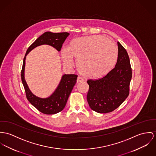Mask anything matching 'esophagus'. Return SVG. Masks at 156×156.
I'll list each match as a JSON object with an SVG mask.
<instances>
[{"mask_svg": "<svg viewBox=\"0 0 156 156\" xmlns=\"http://www.w3.org/2000/svg\"><path fill=\"white\" fill-rule=\"evenodd\" d=\"M84 79H83L82 78H81V77H78V78H77V80H76V83H82V82H84Z\"/></svg>", "mask_w": 156, "mask_h": 156, "instance_id": "obj_1", "label": "esophagus"}]
</instances>
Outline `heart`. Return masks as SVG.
Masks as SVG:
<instances>
[{
  "label": "heart",
  "mask_w": 156,
  "mask_h": 156,
  "mask_svg": "<svg viewBox=\"0 0 156 156\" xmlns=\"http://www.w3.org/2000/svg\"><path fill=\"white\" fill-rule=\"evenodd\" d=\"M118 56V49L115 42L99 35L74 38L67 48L60 50L65 65L71 67L75 59L78 71L89 78H97L106 75L114 66Z\"/></svg>",
  "instance_id": "obj_1"
}]
</instances>
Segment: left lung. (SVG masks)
<instances>
[{
    "label": "left lung",
    "mask_w": 156,
    "mask_h": 156,
    "mask_svg": "<svg viewBox=\"0 0 156 156\" xmlns=\"http://www.w3.org/2000/svg\"><path fill=\"white\" fill-rule=\"evenodd\" d=\"M118 60L115 68L103 78L89 80L87 101L97 113H109L118 108L128 97L132 78L129 58L119 41Z\"/></svg>",
    "instance_id": "left-lung-1"
}]
</instances>
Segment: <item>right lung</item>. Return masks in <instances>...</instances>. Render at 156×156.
Segmentation results:
<instances>
[{"label": "right lung", "instance_id": "obj_1", "mask_svg": "<svg viewBox=\"0 0 156 156\" xmlns=\"http://www.w3.org/2000/svg\"><path fill=\"white\" fill-rule=\"evenodd\" d=\"M69 35V33H53L50 31L46 32L37 38L36 41L28 48L24 57L21 71V80L27 98L38 110L46 115L56 114L64 108L73 87L76 83L78 75L75 74H64L62 76L58 86L51 96L48 98L37 97L30 91L25 80L24 71L26 56L33 49L43 44L51 46L58 51H60L63 43Z\"/></svg>", "mask_w": 156, "mask_h": 156}]
</instances>
